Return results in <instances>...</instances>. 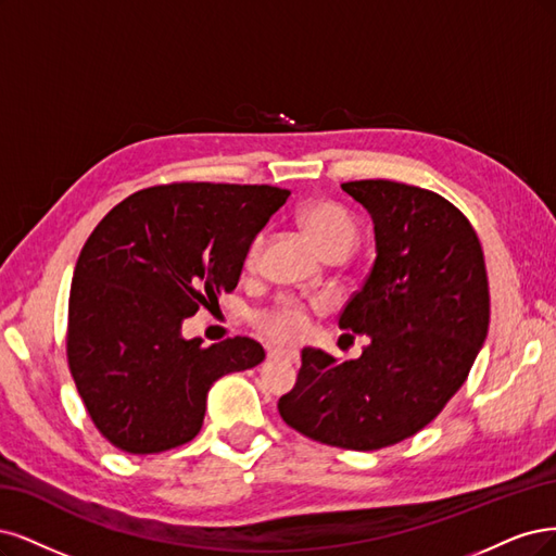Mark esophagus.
Returning <instances> with one entry per match:
<instances>
[{"instance_id": "obj_1", "label": "esophagus", "mask_w": 556, "mask_h": 556, "mask_svg": "<svg viewBox=\"0 0 556 556\" xmlns=\"http://www.w3.org/2000/svg\"><path fill=\"white\" fill-rule=\"evenodd\" d=\"M270 357H286V361H291V363H295L298 361V351H283V349H275V351H270L267 353Z\"/></svg>"}]
</instances>
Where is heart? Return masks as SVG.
Wrapping results in <instances>:
<instances>
[{
  "instance_id": "obj_1",
  "label": "heart",
  "mask_w": 556,
  "mask_h": 556,
  "mask_svg": "<svg viewBox=\"0 0 556 556\" xmlns=\"http://www.w3.org/2000/svg\"><path fill=\"white\" fill-rule=\"evenodd\" d=\"M298 224L307 232L309 240L318 247L320 254L346 252L357 242V224L351 212L332 201H312L298 210ZM263 249V236H256L249 244L247 265H256ZM258 326L270 334L275 342H295L307 328V314L293 300H281L277 307L258 316Z\"/></svg>"
}]
</instances>
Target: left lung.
I'll return each instance as SVG.
<instances>
[{
	"mask_svg": "<svg viewBox=\"0 0 556 556\" xmlns=\"http://www.w3.org/2000/svg\"><path fill=\"white\" fill-rule=\"evenodd\" d=\"M342 189L369 212L376 258L339 328L369 346L344 363L304 349L277 406L314 441L379 451L418 434L467 381L488 337L490 286L476 230L439 193L390 180Z\"/></svg>",
	"mask_w": 556,
	"mask_h": 556,
	"instance_id": "obj_1",
	"label": "left lung"
}]
</instances>
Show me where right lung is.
Returning <instances> with one entry per match:
<instances>
[{"label":"right lung","mask_w":556,"mask_h":556,"mask_svg":"<svg viewBox=\"0 0 556 556\" xmlns=\"http://www.w3.org/2000/svg\"><path fill=\"white\" fill-rule=\"evenodd\" d=\"M291 191L180 182L131 193L99 222L68 298V369L89 418L131 455L201 432L207 392L263 363L249 337L201 346L185 318L240 281L249 244Z\"/></svg>","instance_id":"right-lung-1"}]
</instances>
